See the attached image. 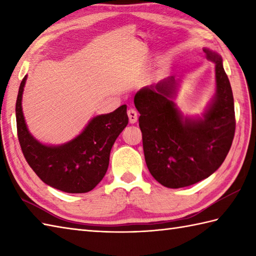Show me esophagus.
<instances>
[{
    "instance_id": "obj_1",
    "label": "esophagus",
    "mask_w": 256,
    "mask_h": 256,
    "mask_svg": "<svg viewBox=\"0 0 256 256\" xmlns=\"http://www.w3.org/2000/svg\"><path fill=\"white\" fill-rule=\"evenodd\" d=\"M128 121L131 124L135 123L138 121V111L134 110V108H128Z\"/></svg>"
}]
</instances>
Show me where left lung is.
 Segmentation results:
<instances>
[{"instance_id": "8db88e82", "label": "left lung", "mask_w": 256, "mask_h": 256, "mask_svg": "<svg viewBox=\"0 0 256 256\" xmlns=\"http://www.w3.org/2000/svg\"><path fill=\"white\" fill-rule=\"evenodd\" d=\"M216 64V94L202 120L179 114L170 98L176 82L168 78L143 88L134 96L140 112L145 162L150 172L167 188L194 184L214 174L224 162L236 132L234 101L229 78L216 54L204 50Z\"/></svg>"}]
</instances>
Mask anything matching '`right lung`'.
Instances as JSON below:
<instances>
[{
  "mask_svg": "<svg viewBox=\"0 0 256 256\" xmlns=\"http://www.w3.org/2000/svg\"><path fill=\"white\" fill-rule=\"evenodd\" d=\"M25 80L26 77L20 86L15 112L18 138L26 162L48 186L69 194L90 192L104 177L112 146L128 123L126 106L92 118L72 142L55 148L45 146L27 131L22 112Z\"/></svg>",
  "mask_w": 256,
  "mask_h": 256,
  "instance_id": "obj_1",
  "label": "right lung"
}]
</instances>
